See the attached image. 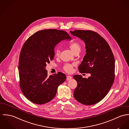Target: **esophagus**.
Returning <instances> with one entry per match:
<instances>
[{"label":"esophagus","mask_w":129,"mask_h":129,"mask_svg":"<svg viewBox=\"0 0 129 129\" xmlns=\"http://www.w3.org/2000/svg\"><path fill=\"white\" fill-rule=\"evenodd\" d=\"M72 78V77L71 76H67V81H69V80H71Z\"/></svg>","instance_id":"obj_1"}]
</instances>
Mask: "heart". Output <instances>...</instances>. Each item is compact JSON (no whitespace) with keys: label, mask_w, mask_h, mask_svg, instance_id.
Wrapping results in <instances>:
<instances>
[{"label":"heart","mask_w":129,"mask_h":129,"mask_svg":"<svg viewBox=\"0 0 129 129\" xmlns=\"http://www.w3.org/2000/svg\"><path fill=\"white\" fill-rule=\"evenodd\" d=\"M69 46L71 49L72 51L74 52L75 53L77 51L81 50V45L78 42H72L69 44ZM60 50L59 48H56L55 50V54L56 56H59L60 55ZM74 64H65L63 68L64 69V70L67 72L70 73L72 71V67L73 66Z\"/></svg>","instance_id":"b5f03b06"}]
</instances>
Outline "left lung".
Masks as SVG:
<instances>
[{"label": "left lung", "mask_w": 129, "mask_h": 129, "mask_svg": "<svg viewBox=\"0 0 129 129\" xmlns=\"http://www.w3.org/2000/svg\"><path fill=\"white\" fill-rule=\"evenodd\" d=\"M86 44V54L79 70L90 73L87 79L76 75L73 78L78 84L74 96L80 103L90 105L102 100L108 93L115 78V59L107 42L98 33L89 30L70 31Z\"/></svg>", "instance_id": "8db88e82"}]
</instances>
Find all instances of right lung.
Masks as SVG:
<instances>
[{
  "mask_svg": "<svg viewBox=\"0 0 129 129\" xmlns=\"http://www.w3.org/2000/svg\"><path fill=\"white\" fill-rule=\"evenodd\" d=\"M67 32L56 29L38 31L24 43L19 57L20 88L31 102L43 104L55 96L58 87L66 79L61 73L47 76V63L53 60L54 47L64 40H71Z\"/></svg>",
  "mask_w": 129,
  "mask_h": 129,
  "instance_id": "right-lung-1",
  "label": "right lung"
}]
</instances>
